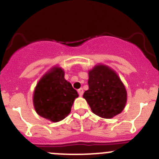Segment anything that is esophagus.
Wrapping results in <instances>:
<instances>
[{
  "mask_svg": "<svg viewBox=\"0 0 159 159\" xmlns=\"http://www.w3.org/2000/svg\"><path fill=\"white\" fill-rule=\"evenodd\" d=\"M78 94H79L80 96H81V95H83V92H84V90H83L82 88H81V89H78Z\"/></svg>",
  "mask_w": 159,
  "mask_h": 159,
  "instance_id": "obj_1",
  "label": "esophagus"
}]
</instances>
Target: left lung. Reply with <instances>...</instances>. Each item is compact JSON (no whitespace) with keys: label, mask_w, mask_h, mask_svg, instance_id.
<instances>
[{"label":"left lung","mask_w":159,"mask_h":159,"mask_svg":"<svg viewBox=\"0 0 159 159\" xmlns=\"http://www.w3.org/2000/svg\"><path fill=\"white\" fill-rule=\"evenodd\" d=\"M89 90L83 98L95 115L112 118L123 111L127 102L125 86L110 67L98 64L89 71Z\"/></svg>","instance_id":"8db88e82"}]
</instances>
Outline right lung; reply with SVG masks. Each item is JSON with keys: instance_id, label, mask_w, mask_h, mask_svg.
<instances>
[{"instance_id": "add662e5", "label": "right lung", "mask_w": 159, "mask_h": 159, "mask_svg": "<svg viewBox=\"0 0 159 159\" xmlns=\"http://www.w3.org/2000/svg\"><path fill=\"white\" fill-rule=\"evenodd\" d=\"M78 94L64 78L61 67H53L37 84L34 91L33 104L40 116L52 122L64 120L70 112Z\"/></svg>"}]
</instances>
